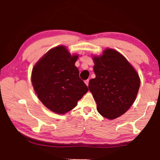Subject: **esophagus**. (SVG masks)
<instances>
[{
  "label": "esophagus",
  "mask_w": 160,
  "mask_h": 160,
  "mask_svg": "<svg viewBox=\"0 0 160 160\" xmlns=\"http://www.w3.org/2000/svg\"><path fill=\"white\" fill-rule=\"evenodd\" d=\"M89 81H90L89 80H86L85 81V83L86 84V85H87V86H88V85H89Z\"/></svg>",
  "instance_id": "obj_1"
}]
</instances>
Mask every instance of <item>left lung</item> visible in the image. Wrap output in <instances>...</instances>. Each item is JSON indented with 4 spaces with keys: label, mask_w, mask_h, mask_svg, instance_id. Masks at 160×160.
<instances>
[{
    "label": "left lung",
    "mask_w": 160,
    "mask_h": 160,
    "mask_svg": "<svg viewBox=\"0 0 160 160\" xmlns=\"http://www.w3.org/2000/svg\"><path fill=\"white\" fill-rule=\"evenodd\" d=\"M95 78L89 82V90L97 105V111L108 119L125 113L138 92V74L123 55L107 48L100 56H94Z\"/></svg>",
    "instance_id": "8db88e82"
}]
</instances>
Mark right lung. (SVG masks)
<instances>
[{
	"label": "right lung",
	"instance_id": "add662e5",
	"mask_svg": "<svg viewBox=\"0 0 160 160\" xmlns=\"http://www.w3.org/2000/svg\"><path fill=\"white\" fill-rule=\"evenodd\" d=\"M78 58L64 46H58L48 51L32 69V83L38 98L58 114L72 110L88 91L75 66Z\"/></svg>",
	"mask_w": 160,
	"mask_h": 160
}]
</instances>
